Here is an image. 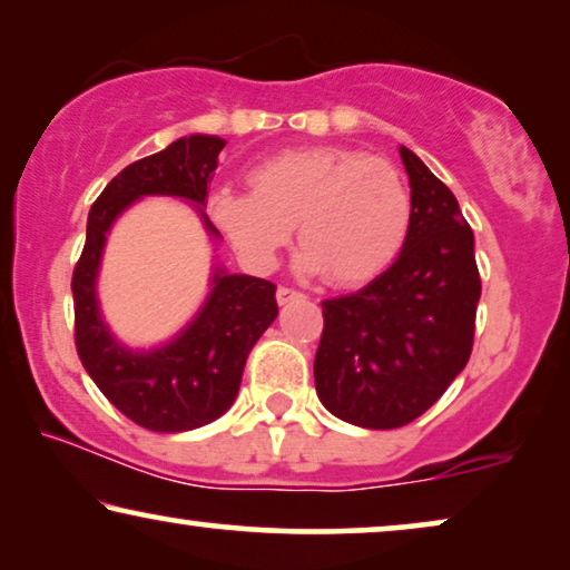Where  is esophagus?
I'll return each instance as SVG.
<instances>
[{
    "instance_id": "1",
    "label": "esophagus",
    "mask_w": 570,
    "mask_h": 570,
    "mask_svg": "<svg viewBox=\"0 0 570 570\" xmlns=\"http://www.w3.org/2000/svg\"><path fill=\"white\" fill-rule=\"evenodd\" d=\"M302 292H296V288H292V286H278L276 288V302L278 304H288V302H294V299H302Z\"/></svg>"
}]
</instances>
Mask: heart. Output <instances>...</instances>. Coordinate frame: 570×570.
Returning <instances> with one entry per match:
<instances>
[{
  "instance_id": "heart-1",
  "label": "heart",
  "mask_w": 570,
  "mask_h": 570,
  "mask_svg": "<svg viewBox=\"0 0 570 570\" xmlns=\"http://www.w3.org/2000/svg\"><path fill=\"white\" fill-rule=\"evenodd\" d=\"M253 194L216 190L208 214L235 250L274 266L299 227L302 268L338 286L380 276L403 250L413 198L384 159L346 147L282 149L247 170Z\"/></svg>"
}]
</instances>
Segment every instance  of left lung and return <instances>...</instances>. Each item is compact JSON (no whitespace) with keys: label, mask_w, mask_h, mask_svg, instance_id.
Segmentation results:
<instances>
[{"label":"left lung","mask_w":570,"mask_h":570,"mask_svg":"<svg viewBox=\"0 0 570 570\" xmlns=\"http://www.w3.org/2000/svg\"><path fill=\"white\" fill-rule=\"evenodd\" d=\"M413 219L392 266L354 294L323 302L317 397L341 421L400 429L426 413L468 364L480 274L460 204L411 149Z\"/></svg>","instance_id":"1"}]
</instances>
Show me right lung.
Instances as JSON below:
<instances>
[{
  "mask_svg": "<svg viewBox=\"0 0 570 570\" xmlns=\"http://www.w3.org/2000/svg\"><path fill=\"white\" fill-rule=\"evenodd\" d=\"M224 144L219 136H183L157 155L124 167L90 208L85 250L71 276L79 362L126 419L159 434L206 426L229 411L247 354L278 315L276 284L216 268L204 307L170 343L131 351L102 323L95 282L108 232L134 202L175 196L206 206ZM202 216L208 235H219L204 212Z\"/></svg>",
  "mask_w": 570,
  "mask_h": 570,
  "instance_id": "1",
  "label": "right lung"
}]
</instances>
